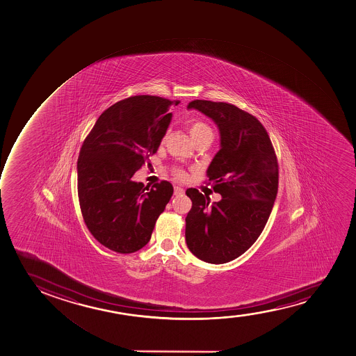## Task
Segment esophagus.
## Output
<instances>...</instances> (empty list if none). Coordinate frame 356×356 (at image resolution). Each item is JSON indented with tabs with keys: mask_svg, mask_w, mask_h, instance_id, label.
Here are the masks:
<instances>
[{
	"mask_svg": "<svg viewBox=\"0 0 356 356\" xmlns=\"http://www.w3.org/2000/svg\"><path fill=\"white\" fill-rule=\"evenodd\" d=\"M184 193V188L177 187V186H176V187H174V194H175V195H182Z\"/></svg>",
	"mask_w": 356,
	"mask_h": 356,
	"instance_id": "obj_1",
	"label": "esophagus"
}]
</instances>
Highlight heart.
<instances>
[{
	"label": "heart",
	"mask_w": 356,
	"mask_h": 356,
	"mask_svg": "<svg viewBox=\"0 0 356 356\" xmlns=\"http://www.w3.org/2000/svg\"><path fill=\"white\" fill-rule=\"evenodd\" d=\"M187 129L193 140L195 142L197 138L204 136L206 134L212 132L211 128L208 127L207 124L199 120H191L187 123ZM172 175L175 176L177 180L184 181L187 177V172H184V169L174 168L172 169Z\"/></svg>",
	"instance_id": "obj_1"
}]
</instances>
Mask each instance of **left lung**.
Returning a JSON list of instances; mask_svg holds the SVG:
<instances>
[{
    "label": "left lung",
    "instance_id": "1",
    "mask_svg": "<svg viewBox=\"0 0 356 356\" xmlns=\"http://www.w3.org/2000/svg\"><path fill=\"white\" fill-rule=\"evenodd\" d=\"M216 122L221 149L207 169L208 184L222 199L209 206L207 196L188 188L193 204L186 218V241L206 263L236 259L263 232L278 191V161L263 124L251 113L224 102L196 99L188 104Z\"/></svg>",
    "mask_w": 356,
    "mask_h": 356
}]
</instances>
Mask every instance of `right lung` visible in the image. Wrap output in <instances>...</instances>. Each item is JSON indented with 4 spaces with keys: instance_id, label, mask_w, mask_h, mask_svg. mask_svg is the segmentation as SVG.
I'll use <instances>...</instances> for the list:
<instances>
[{
    "instance_id": "obj_1",
    "label": "right lung",
    "mask_w": 356,
    "mask_h": 356,
    "mask_svg": "<svg viewBox=\"0 0 356 356\" xmlns=\"http://www.w3.org/2000/svg\"><path fill=\"white\" fill-rule=\"evenodd\" d=\"M179 100L134 96L106 108L80 149L78 199L85 225L100 244L132 253L148 244L156 220L172 197L168 181L152 187L132 181L165 135Z\"/></svg>"
}]
</instances>
